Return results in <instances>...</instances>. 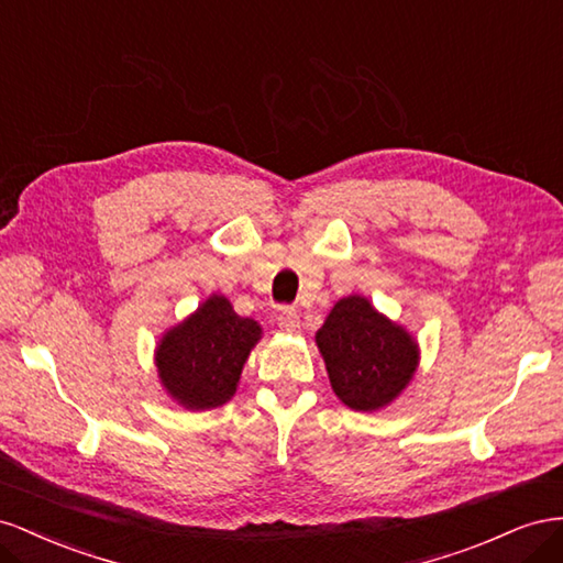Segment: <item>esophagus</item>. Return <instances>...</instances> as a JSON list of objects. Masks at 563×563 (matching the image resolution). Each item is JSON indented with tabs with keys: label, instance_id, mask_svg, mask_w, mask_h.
Segmentation results:
<instances>
[{
	"label": "esophagus",
	"instance_id": "34e87169",
	"mask_svg": "<svg viewBox=\"0 0 563 563\" xmlns=\"http://www.w3.org/2000/svg\"><path fill=\"white\" fill-rule=\"evenodd\" d=\"M278 328L285 332H299V313L295 309L278 311Z\"/></svg>",
	"mask_w": 563,
	"mask_h": 563
}]
</instances>
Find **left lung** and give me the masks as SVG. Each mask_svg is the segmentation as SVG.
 Masks as SVG:
<instances>
[{
  "label": "left lung",
  "instance_id": "left-lung-1",
  "mask_svg": "<svg viewBox=\"0 0 563 563\" xmlns=\"http://www.w3.org/2000/svg\"><path fill=\"white\" fill-rule=\"evenodd\" d=\"M330 387L356 412H377L408 389L420 367V344L363 295L342 297L316 332Z\"/></svg>",
  "mask_w": 563,
  "mask_h": 563
}]
</instances>
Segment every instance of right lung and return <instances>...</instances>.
I'll list each match as a JSON object with an SVG mask.
<instances>
[{
	"label": "right lung",
	"mask_w": 563,
	"mask_h": 563,
	"mask_svg": "<svg viewBox=\"0 0 563 563\" xmlns=\"http://www.w3.org/2000/svg\"><path fill=\"white\" fill-rule=\"evenodd\" d=\"M262 325L233 311L223 295H210L181 323L163 332L153 361L165 394L184 410H212L235 396Z\"/></svg>",
	"instance_id": "right-lung-1"
}]
</instances>
